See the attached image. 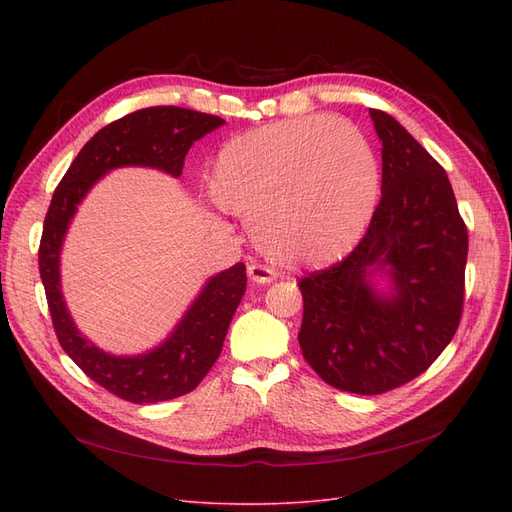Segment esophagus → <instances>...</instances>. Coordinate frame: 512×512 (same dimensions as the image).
<instances>
[{
	"instance_id": "obj_1",
	"label": "esophagus",
	"mask_w": 512,
	"mask_h": 512,
	"mask_svg": "<svg viewBox=\"0 0 512 512\" xmlns=\"http://www.w3.org/2000/svg\"><path fill=\"white\" fill-rule=\"evenodd\" d=\"M247 277H250L252 284H271L275 280V273L265 265L250 262V265H247Z\"/></svg>"
}]
</instances>
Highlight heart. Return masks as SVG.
<instances>
[{
    "instance_id": "b5f03b06",
    "label": "heart",
    "mask_w": 512,
    "mask_h": 512,
    "mask_svg": "<svg viewBox=\"0 0 512 512\" xmlns=\"http://www.w3.org/2000/svg\"><path fill=\"white\" fill-rule=\"evenodd\" d=\"M211 194L250 222L258 250L288 269L350 254L374 218L380 166L344 119L299 117L228 138L213 156Z\"/></svg>"
}]
</instances>
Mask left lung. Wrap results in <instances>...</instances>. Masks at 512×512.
<instances>
[{"label":"left lung","mask_w":512,"mask_h":512,"mask_svg":"<svg viewBox=\"0 0 512 512\" xmlns=\"http://www.w3.org/2000/svg\"><path fill=\"white\" fill-rule=\"evenodd\" d=\"M382 141V198L365 237L299 282L305 361L335 389L380 395L421 376L463 312L468 228L446 170L389 113L369 108ZM384 272L392 288L375 290Z\"/></svg>","instance_id":"8db88e82"}]
</instances>
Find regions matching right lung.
I'll return each mask as SVG.
<instances>
[{"label":"right lung","mask_w":512,"mask_h":512,"mask_svg":"<svg viewBox=\"0 0 512 512\" xmlns=\"http://www.w3.org/2000/svg\"><path fill=\"white\" fill-rule=\"evenodd\" d=\"M226 123L179 106H151L94 134L59 181L40 239V277L61 348L108 393L132 404H156L194 391L218 361L228 324L245 294V265L237 262L203 286L164 342L145 354H108L81 335L61 294L59 254L76 207L102 175L121 166H149L179 177L190 147Z\"/></svg>","instance_id":"right-lung-1"}]
</instances>
